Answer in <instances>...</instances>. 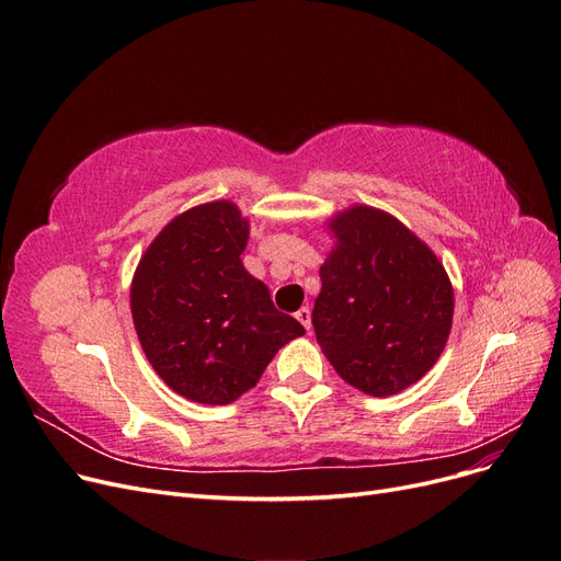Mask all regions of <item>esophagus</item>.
<instances>
[{
  "label": "esophagus",
  "instance_id": "esophagus-1",
  "mask_svg": "<svg viewBox=\"0 0 561 561\" xmlns=\"http://www.w3.org/2000/svg\"><path fill=\"white\" fill-rule=\"evenodd\" d=\"M295 316H297V320H299L301 325L307 328V332H309V330H311V309H309V307H301Z\"/></svg>",
  "mask_w": 561,
  "mask_h": 561
}]
</instances>
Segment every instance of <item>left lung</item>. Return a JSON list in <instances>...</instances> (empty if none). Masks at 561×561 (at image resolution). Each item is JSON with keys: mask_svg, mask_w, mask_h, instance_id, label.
<instances>
[{"mask_svg": "<svg viewBox=\"0 0 561 561\" xmlns=\"http://www.w3.org/2000/svg\"><path fill=\"white\" fill-rule=\"evenodd\" d=\"M316 339L346 383L386 398L416 383L445 351L454 290L435 252L400 219L353 206L330 219Z\"/></svg>", "mask_w": 561, "mask_h": 561, "instance_id": "8db88e82", "label": "left lung"}]
</instances>
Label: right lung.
Listing matches in <instances>:
<instances>
[{
    "mask_svg": "<svg viewBox=\"0 0 561 561\" xmlns=\"http://www.w3.org/2000/svg\"><path fill=\"white\" fill-rule=\"evenodd\" d=\"M248 233L231 201L203 203L168 222L135 268V332L157 375L186 400L233 402L304 334L245 271Z\"/></svg>",
    "mask_w": 561,
    "mask_h": 561,
    "instance_id": "add662e5",
    "label": "right lung"
}]
</instances>
